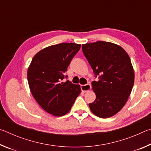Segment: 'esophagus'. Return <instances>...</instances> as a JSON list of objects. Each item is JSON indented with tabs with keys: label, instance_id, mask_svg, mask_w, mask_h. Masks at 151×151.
Masks as SVG:
<instances>
[{
	"label": "esophagus",
	"instance_id": "esophagus-1",
	"mask_svg": "<svg viewBox=\"0 0 151 151\" xmlns=\"http://www.w3.org/2000/svg\"><path fill=\"white\" fill-rule=\"evenodd\" d=\"M81 90L83 93H86V92L89 91V90L91 89V85L90 84H86V85H81Z\"/></svg>",
	"mask_w": 151,
	"mask_h": 151
}]
</instances>
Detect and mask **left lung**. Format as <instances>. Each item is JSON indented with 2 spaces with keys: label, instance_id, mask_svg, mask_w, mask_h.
I'll return each mask as SVG.
<instances>
[{
  "label": "left lung",
  "instance_id": "8db88e82",
  "mask_svg": "<svg viewBox=\"0 0 151 151\" xmlns=\"http://www.w3.org/2000/svg\"><path fill=\"white\" fill-rule=\"evenodd\" d=\"M82 49L98 81L92 82L96 99L89 104L100 118L116 114L126 104L134 85L131 59L120 46L104 41L82 45Z\"/></svg>",
  "mask_w": 151,
  "mask_h": 151
}]
</instances>
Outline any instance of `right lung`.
<instances>
[{"label":"right lung","instance_id":"obj_1","mask_svg":"<svg viewBox=\"0 0 151 151\" xmlns=\"http://www.w3.org/2000/svg\"><path fill=\"white\" fill-rule=\"evenodd\" d=\"M81 45L60 43L39 51L28 68L27 79L33 97L48 113L61 116L68 113L81 92L65 75Z\"/></svg>","mask_w":151,"mask_h":151}]
</instances>
